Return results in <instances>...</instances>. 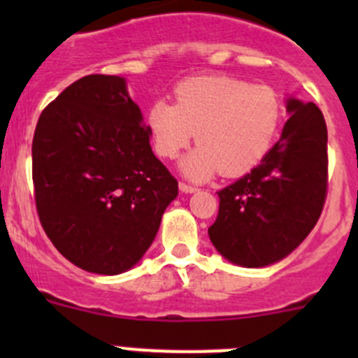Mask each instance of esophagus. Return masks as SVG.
<instances>
[{
    "instance_id": "1",
    "label": "esophagus",
    "mask_w": 358,
    "mask_h": 358,
    "mask_svg": "<svg viewBox=\"0 0 358 358\" xmlns=\"http://www.w3.org/2000/svg\"><path fill=\"white\" fill-rule=\"evenodd\" d=\"M180 190H182V192H185V194H192V192H196L197 190V187H194V185H190V183H185V182H180Z\"/></svg>"
}]
</instances>
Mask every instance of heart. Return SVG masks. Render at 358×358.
Masks as SVG:
<instances>
[{
	"mask_svg": "<svg viewBox=\"0 0 358 358\" xmlns=\"http://www.w3.org/2000/svg\"><path fill=\"white\" fill-rule=\"evenodd\" d=\"M282 117V99L272 86L208 76L183 81L176 103L157 100L149 110V128L154 149L164 159L178 156L196 136L199 147L182 169L201 180L218 169L223 176L251 171L268 154Z\"/></svg>",
	"mask_w": 358,
	"mask_h": 358,
	"instance_id": "heart-1",
	"label": "heart"
}]
</instances>
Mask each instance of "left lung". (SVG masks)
<instances>
[{
    "label": "left lung",
    "instance_id": "left-lung-1",
    "mask_svg": "<svg viewBox=\"0 0 358 358\" xmlns=\"http://www.w3.org/2000/svg\"><path fill=\"white\" fill-rule=\"evenodd\" d=\"M282 136L256 168L218 192L208 229L236 265L258 268L287 256L319 222L327 197V126L315 103L287 100Z\"/></svg>",
    "mask_w": 358,
    "mask_h": 358
}]
</instances>
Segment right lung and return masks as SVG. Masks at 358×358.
<instances>
[{"label": "right lung", "instance_id": "add662e5", "mask_svg": "<svg viewBox=\"0 0 358 358\" xmlns=\"http://www.w3.org/2000/svg\"><path fill=\"white\" fill-rule=\"evenodd\" d=\"M39 222L86 272L115 275L149 249L178 182L154 156L124 79L92 74L41 112L32 138Z\"/></svg>", "mask_w": 358, "mask_h": 358}]
</instances>
